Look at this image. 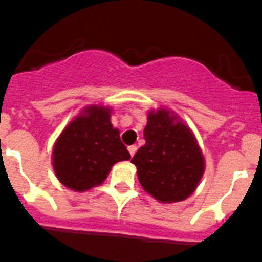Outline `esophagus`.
Segmentation results:
<instances>
[{"label":"esophagus","instance_id":"1","mask_svg":"<svg viewBox=\"0 0 262 262\" xmlns=\"http://www.w3.org/2000/svg\"><path fill=\"white\" fill-rule=\"evenodd\" d=\"M127 150H129V153H130L132 157H133V156H135V154H136L137 147H136V146H135V144H133V146H129V147H127Z\"/></svg>","mask_w":262,"mask_h":262}]
</instances>
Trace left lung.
<instances>
[{"label":"left lung","instance_id":"obj_1","mask_svg":"<svg viewBox=\"0 0 262 262\" xmlns=\"http://www.w3.org/2000/svg\"><path fill=\"white\" fill-rule=\"evenodd\" d=\"M144 139L146 144L132 159L143 189L163 203L187 199L205 171L192 130L174 112L160 108L148 112Z\"/></svg>","mask_w":262,"mask_h":262}]
</instances>
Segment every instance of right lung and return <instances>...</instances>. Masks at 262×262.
<instances>
[{
  "instance_id": "1",
  "label": "right lung",
  "mask_w": 262,
  "mask_h": 262,
  "mask_svg": "<svg viewBox=\"0 0 262 262\" xmlns=\"http://www.w3.org/2000/svg\"><path fill=\"white\" fill-rule=\"evenodd\" d=\"M111 108L90 105L66 126L54 143L53 168L64 187L84 192L101 185L112 165L130 159L111 123Z\"/></svg>"
}]
</instances>
